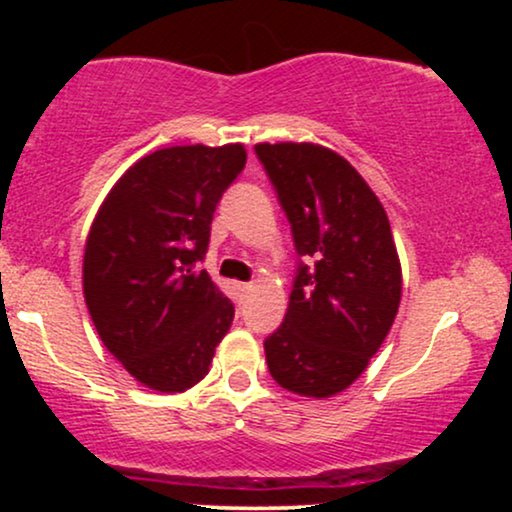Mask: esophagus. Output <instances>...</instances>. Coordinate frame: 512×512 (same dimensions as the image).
<instances>
[{
    "label": "esophagus",
    "instance_id": "34e87169",
    "mask_svg": "<svg viewBox=\"0 0 512 512\" xmlns=\"http://www.w3.org/2000/svg\"><path fill=\"white\" fill-rule=\"evenodd\" d=\"M252 289V284H238V291L240 293H248Z\"/></svg>",
    "mask_w": 512,
    "mask_h": 512
}]
</instances>
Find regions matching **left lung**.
Instances as JSON below:
<instances>
[{"mask_svg":"<svg viewBox=\"0 0 512 512\" xmlns=\"http://www.w3.org/2000/svg\"><path fill=\"white\" fill-rule=\"evenodd\" d=\"M255 154L301 257L284 322L264 339L269 373L296 395H337L395 322L402 269L390 221L366 180L330 149L257 144Z\"/></svg>","mask_w":512,"mask_h":512,"instance_id":"1","label":"left lung"}]
</instances>
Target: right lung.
Listing matches in <instances>:
<instances>
[{"mask_svg": "<svg viewBox=\"0 0 512 512\" xmlns=\"http://www.w3.org/2000/svg\"><path fill=\"white\" fill-rule=\"evenodd\" d=\"M245 158L240 144L154 151L117 180L88 233V313L105 349L151 390L199 383L236 315L199 262Z\"/></svg>", "mask_w": 512, "mask_h": 512, "instance_id": "add662e5", "label": "right lung"}]
</instances>
